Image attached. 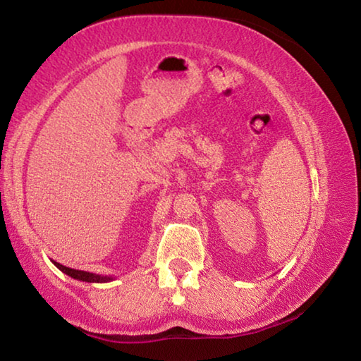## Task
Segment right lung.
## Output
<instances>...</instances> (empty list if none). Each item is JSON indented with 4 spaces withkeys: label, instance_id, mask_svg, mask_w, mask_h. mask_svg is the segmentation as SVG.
<instances>
[{
    "label": "right lung",
    "instance_id": "1",
    "mask_svg": "<svg viewBox=\"0 0 361 361\" xmlns=\"http://www.w3.org/2000/svg\"><path fill=\"white\" fill-rule=\"evenodd\" d=\"M54 266L59 267L60 271L66 276H70L71 279H76V280H81V282H87V283H108V282H113L114 277L113 276H100V274H94V272H85V271H78V269H71V267H66L63 264H60L57 261H52Z\"/></svg>",
    "mask_w": 361,
    "mask_h": 361
}]
</instances>
